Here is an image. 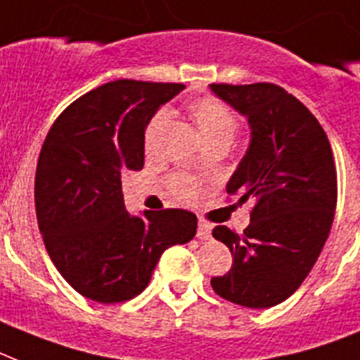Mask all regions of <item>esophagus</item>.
Returning <instances> with one entry per match:
<instances>
[{"label":"esophagus","mask_w":360,"mask_h":360,"mask_svg":"<svg viewBox=\"0 0 360 360\" xmlns=\"http://www.w3.org/2000/svg\"><path fill=\"white\" fill-rule=\"evenodd\" d=\"M210 234H212V226L208 225L207 221H199V226H198L199 240H210Z\"/></svg>","instance_id":"34e87169"}]
</instances>
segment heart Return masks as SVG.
Here are the masks:
<instances>
[{"label":"heart","mask_w":360,"mask_h":360,"mask_svg":"<svg viewBox=\"0 0 360 360\" xmlns=\"http://www.w3.org/2000/svg\"><path fill=\"white\" fill-rule=\"evenodd\" d=\"M190 115L194 119L195 126H198L199 134L205 139V143H216V141H229L231 143L234 135L238 131V117L234 111L221 101H217L214 96H203L198 98L190 104ZM170 119V113L166 110L159 111V113L150 120L146 128V148L152 150L155 144L157 137L162 131ZM172 190L174 194L181 199H192L198 194V185L188 177H175L172 179Z\"/></svg>","instance_id":"obj_1"}]
</instances>
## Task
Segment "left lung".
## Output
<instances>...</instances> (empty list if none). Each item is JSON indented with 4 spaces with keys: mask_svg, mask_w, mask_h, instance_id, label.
Returning a JSON list of instances; mask_svg holds the SVG:
<instances>
[{
    "mask_svg": "<svg viewBox=\"0 0 360 360\" xmlns=\"http://www.w3.org/2000/svg\"><path fill=\"white\" fill-rule=\"evenodd\" d=\"M210 89L249 122V148L226 192L255 203L241 234L225 225L212 231L234 264L210 283L225 300L267 309L300 288L328 240L337 207L333 152L313 113L280 86Z\"/></svg>",
    "mask_w": 360,
    "mask_h": 360,
    "instance_id": "obj_1",
    "label": "left lung"
}]
</instances>
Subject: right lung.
<instances>
[{
	"mask_svg": "<svg viewBox=\"0 0 360 360\" xmlns=\"http://www.w3.org/2000/svg\"><path fill=\"white\" fill-rule=\"evenodd\" d=\"M183 84L115 80L60 115L41 146L34 181L45 249L68 283L89 300L137 297L168 247L195 236L198 217L181 208L124 207L122 174L144 166V131Z\"/></svg>",
	"mask_w": 360,
	"mask_h": 360,
	"instance_id": "1",
	"label": "right lung"
}]
</instances>
